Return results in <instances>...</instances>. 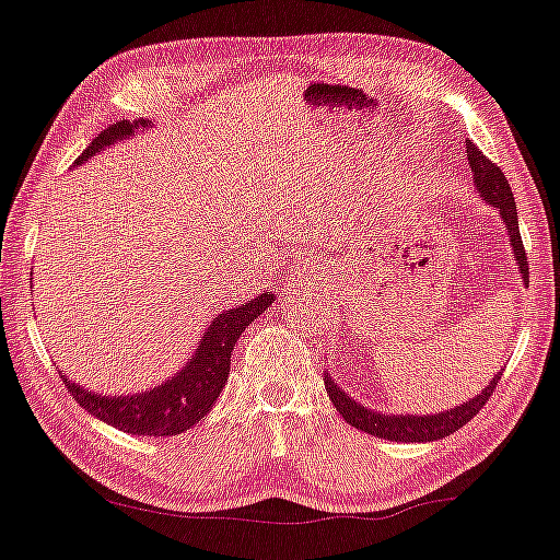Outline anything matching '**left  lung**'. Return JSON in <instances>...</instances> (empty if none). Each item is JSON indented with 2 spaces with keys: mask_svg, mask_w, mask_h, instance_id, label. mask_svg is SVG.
<instances>
[{
  "mask_svg": "<svg viewBox=\"0 0 560 560\" xmlns=\"http://www.w3.org/2000/svg\"><path fill=\"white\" fill-rule=\"evenodd\" d=\"M466 152H468V167L474 172L476 179V189L488 206L500 211L502 223H505V230L510 235V245H512V255L514 261H517V271L524 283H529V265H527V252H524L522 237H520V221H517V203H514V196L510 184L505 179V174L498 167L495 162H490L483 152H480L474 142H466ZM502 376V369L498 371L483 393H478L464 405H454L452 410L444 412H434V415H388V412H376L371 408H364V405L349 398V393L337 386L335 378L330 374H325V388L327 396H330L332 405L339 410L342 418L357 427V430L381 436V440L388 442H436L444 440V436L454 434L462 430L466 422H470L478 415V410L483 408L488 398L495 390L498 381Z\"/></svg>",
  "mask_w": 560,
  "mask_h": 560,
  "instance_id": "left-lung-1",
  "label": "left lung"
}]
</instances>
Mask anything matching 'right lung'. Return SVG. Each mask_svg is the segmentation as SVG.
Listing matches in <instances>:
<instances>
[{
    "mask_svg": "<svg viewBox=\"0 0 560 560\" xmlns=\"http://www.w3.org/2000/svg\"><path fill=\"white\" fill-rule=\"evenodd\" d=\"M138 128H150V120H118V124L108 126L92 140V145L77 158L74 164L90 162L96 152L114 145V142L133 138ZM273 299L277 295L265 291L247 303H240L235 308L215 315L211 325L206 327L191 359L172 378L162 381L160 386L150 390H140L133 396H104V393H94L80 386V383H72L68 376H62V383L86 412L120 432L138 436L182 434L206 418L208 410L213 408L228 383L230 352L235 349V342L245 332V327L255 323L273 303Z\"/></svg>",
    "mask_w": 560,
    "mask_h": 560,
    "instance_id": "1",
    "label": "right lung"
}]
</instances>
